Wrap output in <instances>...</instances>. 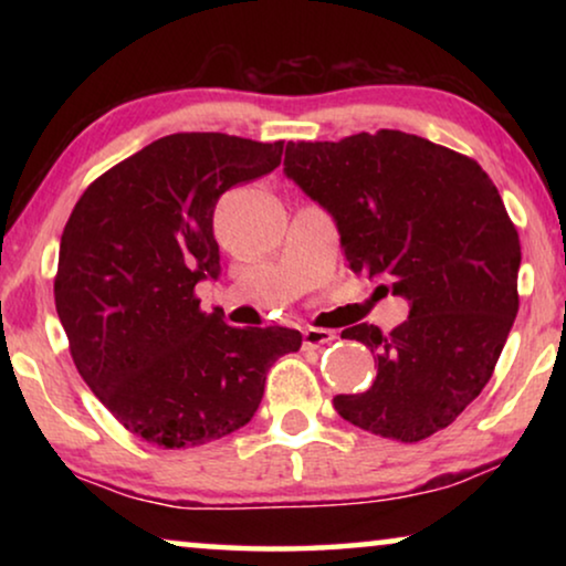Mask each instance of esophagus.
Wrapping results in <instances>:
<instances>
[{
	"instance_id": "1",
	"label": "esophagus",
	"mask_w": 566,
	"mask_h": 566,
	"mask_svg": "<svg viewBox=\"0 0 566 566\" xmlns=\"http://www.w3.org/2000/svg\"><path fill=\"white\" fill-rule=\"evenodd\" d=\"M332 339H337V335L332 329H316V327L304 329V345L306 347L327 345V343H332Z\"/></svg>"
}]
</instances>
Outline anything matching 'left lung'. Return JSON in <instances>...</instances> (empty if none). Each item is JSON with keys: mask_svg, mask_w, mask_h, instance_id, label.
Here are the masks:
<instances>
[{"mask_svg": "<svg viewBox=\"0 0 566 566\" xmlns=\"http://www.w3.org/2000/svg\"><path fill=\"white\" fill-rule=\"evenodd\" d=\"M283 172L335 219L353 273L409 304L389 335L366 322L343 332L378 370L370 389L332 399L337 415L401 443L448 428L492 378L517 314L521 239L490 175L389 128L289 142Z\"/></svg>", "mask_w": 566, "mask_h": 566, "instance_id": "left-lung-1", "label": "left lung"}]
</instances>
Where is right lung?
Instances as JSON below:
<instances>
[{"mask_svg": "<svg viewBox=\"0 0 566 566\" xmlns=\"http://www.w3.org/2000/svg\"><path fill=\"white\" fill-rule=\"evenodd\" d=\"M283 142L172 134L107 169L69 216L53 281L74 366L123 428L190 448L244 428L289 327H231L196 285L219 277L213 208L281 165Z\"/></svg>", "mask_w": 566, "mask_h": 566, "instance_id": "right-lung-1", "label": "right lung"}]
</instances>
